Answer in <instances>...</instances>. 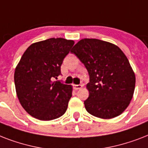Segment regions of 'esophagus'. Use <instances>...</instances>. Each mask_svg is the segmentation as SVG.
Segmentation results:
<instances>
[{"mask_svg":"<svg viewBox=\"0 0 148 148\" xmlns=\"http://www.w3.org/2000/svg\"><path fill=\"white\" fill-rule=\"evenodd\" d=\"M81 88H82V85H81V84H74V90H80Z\"/></svg>","mask_w":148,"mask_h":148,"instance_id":"34e87169","label":"esophagus"}]
</instances>
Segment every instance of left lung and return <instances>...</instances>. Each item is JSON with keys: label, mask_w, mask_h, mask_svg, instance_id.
<instances>
[{"label": "left lung", "mask_w": 148, "mask_h": 148, "mask_svg": "<svg viewBox=\"0 0 148 148\" xmlns=\"http://www.w3.org/2000/svg\"><path fill=\"white\" fill-rule=\"evenodd\" d=\"M71 52L83 63L90 76L86 88L89 97L84 107L89 114L102 119L121 114L131 103L135 74L119 47L95 38H84Z\"/></svg>", "instance_id": "1"}]
</instances>
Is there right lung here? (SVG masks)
Wrapping results in <instances>:
<instances>
[{
	"label": "right lung",
	"mask_w": 148,
	"mask_h": 148,
	"mask_svg": "<svg viewBox=\"0 0 148 148\" xmlns=\"http://www.w3.org/2000/svg\"><path fill=\"white\" fill-rule=\"evenodd\" d=\"M74 41L50 38L30 45L14 71L17 96L24 110L40 121L61 117L72 96L71 85L54 81Z\"/></svg>",
	"instance_id": "add662e5"
}]
</instances>
